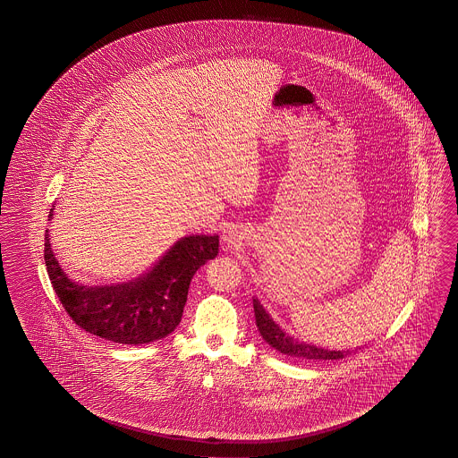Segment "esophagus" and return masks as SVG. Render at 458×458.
I'll return each mask as SVG.
<instances>
[{"mask_svg":"<svg viewBox=\"0 0 458 458\" xmlns=\"http://www.w3.org/2000/svg\"><path fill=\"white\" fill-rule=\"evenodd\" d=\"M225 238H226V236H225ZM230 238H232V235H228V240H230Z\"/></svg>","mask_w":458,"mask_h":458,"instance_id":"1","label":"esophagus"}]
</instances>
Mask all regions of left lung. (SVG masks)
Instances as JSON below:
<instances>
[{"label": "left lung", "instance_id": "left-lung-1", "mask_svg": "<svg viewBox=\"0 0 458 458\" xmlns=\"http://www.w3.org/2000/svg\"><path fill=\"white\" fill-rule=\"evenodd\" d=\"M253 310H255L257 327L262 334L265 343H268L270 346L280 351L282 354L309 360H343V358L351 354V351H327V349H322V347L302 344V343L293 341L265 312L264 307L260 305L257 299H253Z\"/></svg>", "mask_w": 458, "mask_h": 458}]
</instances>
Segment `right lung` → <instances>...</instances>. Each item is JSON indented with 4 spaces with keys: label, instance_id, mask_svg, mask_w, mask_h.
I'll return each mask as SVG.
<instances>
[{
    "label": "right lung",
    "instance_id": "right-lung-1",
    "mask_svg": "<svg viewBox=\"0 0 458 458\" xmlns=\"http://www.w3.org/2000/svg\"><path fill=\"white\" fill-rule=\"evenodd\" d=\"M43 255L54 291L70 319L102 339L138 346L163 339L178 327L191 278L218 255V235L186 236L146 276L104 287L72 282L54 257L48 233Z\"/></svg>",
    "mask_w": 458,
    "mask_h": 458
}]
</instances>
